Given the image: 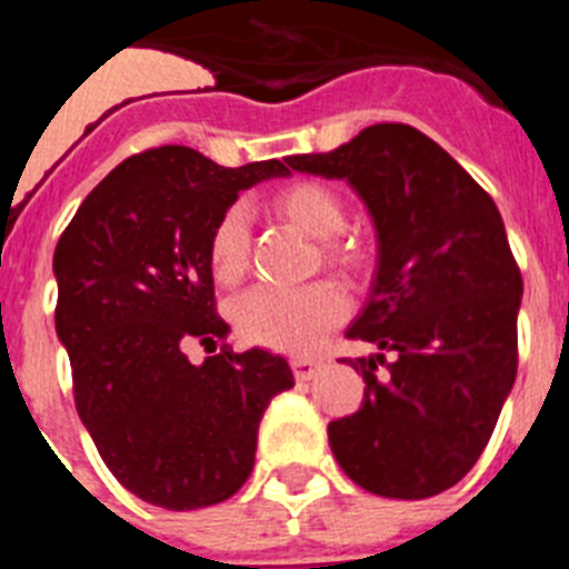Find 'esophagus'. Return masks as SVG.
Returning a JSON list of instances; mask_svg holds the SVG:
<instances>
[{
    "mask_svg": "<svg viewBox=\"0 0 569 569\" xmlns=\"http://www.w3.org/2000/svg\"><path fill=\"white\" fill-rule=\"evenodd\" d=\"M290 367H293L296 381H310L321 370V361H316V359H293V361H290Z\"/></svg>",
    "mask_w": 569,
    "mask_h": 569,
    "instance_id": "1",
    "label": "esophagus"
}]
</instances>
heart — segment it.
Segmentation results:
<instances>
[{
    "mask_svg": "<svg viewBox=\"0 0 569 569\" xmlns=\"http://www.w3.org/2000/svg\"><path fill=\"white\" fill-rule=\"evenodd\" d=\"M281 219L321 241V261L341 273L361 268V248L339 236L347 224L341 196L330 184L299 179L279 188L270 199ZM250 219L241 204H230L208 239V264L219 284H233L248 268ZM347 316V299L330 281H313L305 288H256L233 305L236 330L259 347L279 353H313L325 336Z\"/></svg>",
    "mask_w": 569,
    "mask_h": 569,
    "instance_id": "obj_1",
    "label": "heart"
}]
</instances>
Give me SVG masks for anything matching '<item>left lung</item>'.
Masks as SVG:
<instances>
[{"label":"left lung","instance_id":"1","mask_svg":"<svg viewBox=\"0 0 569 569\" xmlns=\"http://www.w3.org/2000/svg\"><path fill=\"white\" fill-rule=\"evenodd\" d=\"M284 162L345 179L379 241L370 299L347 330L379 353L350 359L365 401L330 421V450L367 492L430 499L479 461L516 381L525 284L499 208L410 124H370L330 153ZM379 363L385 380L375 376Z\"/></svg>","mask_w":569,"mask_h":569}]
</instances>
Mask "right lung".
Here are the masks:
<instances>
[{
	"instance_id": "right-lung-1",
	"label": "right lung",
	"mask_w": 569,
	"mask_h": 569,
	"mask_svg": "<svg viewBox=\"0 0 569 569\" xmlns=\"http://www.w3.org/2000/svg\"><path fill=\"white\" fill-rule=\"evenodd\" d=\"M279 159L222 168L184 144L150 148L110 170L53 253L57 336L70 356L82 425L119 485L164 510L230 499L256 461L270 399L293 387L281 356H210L216 316L208 239L239 190L284 176Z\"/></svg>"
}]
</instances>
